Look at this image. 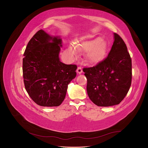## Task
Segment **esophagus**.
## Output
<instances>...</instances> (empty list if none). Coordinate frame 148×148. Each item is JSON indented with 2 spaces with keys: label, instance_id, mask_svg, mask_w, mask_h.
<instances>
[{
  "label": "esophagus",
  "instance_id": "34e87169",
  "mask_svg": "<svg viewBox=\"0 0 148 148\" xmlns=\"http://www.w3.org/2000/svg\"><path fill=\"white\" fill-rule=\"evenodd\" d=\"M77 73H79V74L82 73L83 72V70H82V67H81V66H78V68H77Z\"/></svg>",
  "mask_w": 148,
  "mask_h": 148
}]
</instances>
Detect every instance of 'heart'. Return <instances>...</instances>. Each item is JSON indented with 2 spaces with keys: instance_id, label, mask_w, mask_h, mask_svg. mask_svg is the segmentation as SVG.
I'll return each mask as SVG.
<instances>
[{
  "instance_id": "1",
  "label": "heart",
  "mask_w": 148,
  "mask_h": 148,
  "mask_svg": "<svg viewBox=\"0 0 148 148\" xmlns=\"http://www.w3.org/2000/svg\"><path fill=\"white\" fill-rule=\"evenodd\" d=\"M77 48L79 50L86 51V59L90 63H97L104 59L107 50V44L101 38L88 40L80 43ZM69 52L71 55L75 56L77 53V48L74 45L69 47Z\"/></svg>"
}]
</instances>
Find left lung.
Segmentation results:
<instances>
[{"instance_id": "obj_1", "label": "left lung", "mask_w": 148, "mask_h": 148, "mask_svg": "<svg viewBox=\"0 0 148 148\" xmlns=\"http://www.w3.org/2000/svg\"><path fill=\"white\" fill-rule=\"evenodd\" d=\"M114 42L105 59L91 67H84L86 90L91 101L101 107L120 104L132 84V59L126 44L114 33Z\"/></svg>"}]
</instances>
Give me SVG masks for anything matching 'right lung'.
<instances>
[{
    "label": "right lung",
    "mask_w": 148,
    "mask_h": 148,
    "mask_svg": "<svg viewBox=\"0 0 148 148\" xmlns=\"http://www.w3.org/2000/svg\"><path fill=\"white\" fill-rule=\"evenodd\" d=\"M61 44V39L40 29L26 47L23 59L25 87L39 106H60L69 84L77 75V65H66L59 60Z\"/></svg>",
    "instance_id": "right-lung-1"
}]
</instances>
